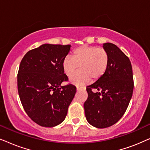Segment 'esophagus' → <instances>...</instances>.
<instances>
[{
    "label": "esophagus",
    "instance_id": "34e87169",
    "mask_svg": "<svg viewBox=\"0 0 150 150\" xmlns=\"http://www.w3.org/2000/svg\"><path fill=\"white\" fill-rule=\"evenodd\" d=\"M77 91H81V90H85V88L81 87H76Z\"/></svg>",
    "mask_w": 150,
    "mask_h": 150
}]
</instances>
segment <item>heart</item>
I'll use <instances>...</instances> for the list:
<instances>
[{
    "label": "heart",
    "instance_id": "b5f03b06",
    "mask_svg": "<svg viewBox=\"0 0 150 150\" xmlns=\"http://www.w3.org/2000/svg\"><path fill=\"white\" fill-rule=\"evenodd\" d=\"M109 57L102 48L83 45L74 49L71 57H65L62 62L64 74L70 76L80 67L81 70L74 74L69 83L76 86L85 85L91 81L99 80L105 74Z\"/></svg>",
    "mask_w": 150,
    "mask_h": 150
}]
</instances>
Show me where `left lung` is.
<instances>
[{"label":"left lung","mask_w":150,"mask_h":150,"mask_svg":"<svg viewBox=\"0 0 150 150\" xmlns=\"http://www.w3.org/2000/svg\"><path fill=\"white\" fill-rule=\"evenodd\" d=\"M109 57L106 72L99 80L87 86V100L84 103L85 117L98 128L111 126L122 118L132 98L134 81L128 57L111 43L103 44ZM93 89L98 91L94 93Z\"/></svg>","instance_id":"left-lung-1"}]
</instances>
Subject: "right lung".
Masks as SVG:
<instances>
[{"instance_id": "1", "label": "right lung", "mask_w": 150, "mask_h": 150, "mask_svg": "<svg viewBox=\"0 0 150 150\" xmlns=\"http://www.w3.org/2000/svg\"><path fill=\"white\" fill-rule=\"evenodd\" d=\"M70 45L44 44L28 51L20 64L18 90L28 116L43 127L62 123L74 97L76 88L62 86L68 78L62 69Z\"/></svg>"}]
</instances>
